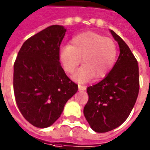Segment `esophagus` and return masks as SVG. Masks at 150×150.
<instances>
[{"instance_id": "esophagus-1", "label": "esophagus", "mask_w": 150, "mask_h": 150, "mask_svg": "<svg viewBox=\"0 0 150 150\" xmlns=\"http://www.w3.org/2000/svg\"><path fill=\"white\" fill-rule=\"evenodd\" d=\"M78 88H79V90H80V91H84V90H86V87L83 86V85L79 84L78 85Z\"/></svg>"}]
</instances>
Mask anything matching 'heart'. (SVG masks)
Masks as SVG:
<instances>
[{
	"label": "heart",
	"instance_id": "heart-1",
	"mask_svg": "<svg viewBox=\"0 0 150 150\" xmlns=\"http://www.w3.org/2000/svg\"><path fill=\"white\" fill-rule=\"evenodd\" d=\"M118 49L112 39L93 31H85L75 35L71 45L62 46L59 58L64 71L73 74L81 63L84 65L74 76L79 82H87L94 76L96 79L105 77L114 67Z\"/></svg>",
	"mask_w": 150,
	"mask_h": 150
}]
</instances>
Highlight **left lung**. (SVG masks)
I'll return each instance as SVG.
<instances>
[{"instance_id":"1","label":"left lung","mask_w":150,"mask_h":150,"mask_svg":"<svg viewBox=\"0 0 150 150\" xmlns=\"http://www.w3.org/2000/svg\"><path fill=\"white\" fill-rule=\"evenodd\" d=\"M120 54L114 67L100 83L87 88L83 113L91 128L104 133L121 125L130 115L140 88L137 61L125 41L110 30Z\"/></svg>"}]
</instances>
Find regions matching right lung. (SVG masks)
Wrapping results in <instances>:
<instances>
[{"label": "right lung", "instance_id": "obj_1", "mask_svg": "<svg viewBox=\"0 0 150 150\" xmlns=\"http://www.w3.org/2000/svg\"><path fill=\"white\" fill-rule=\"evenodd\" d=\"M65 32L63 26L54 25L34 34L23 43L14 63L16 102L23 117L37 128L53 124L78 90L59 62Z\"/></svg>", "mask_w": 150, "mask_h": 150}]
</instances>
